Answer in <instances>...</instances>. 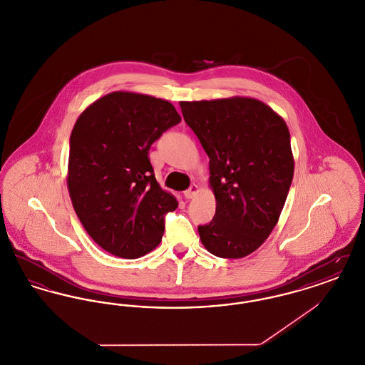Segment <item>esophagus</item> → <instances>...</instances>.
I'll use <instances>...</instances> for the list:
<instances>
[{"mask_svg":"<svg viewBox=\"0 0 365 365\" xmlns=\"http://www.w3.org/2000/svg\"><path fill=\"white\" fill-rule=\"evenodd\" d=\"M197 192H198V186L197 185H191L190 187L185 191V197L187 200H192L197 195Z\"/></svg>","mask_w":365,"mask_h":365,"instance_id":"obj_1","label":"esophagus"}]
</instances>
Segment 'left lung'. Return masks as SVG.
Segmentation results:
<instances>
[{"instance_id": "left-lung-1", "label": "left lung", "mask_w": 365, "mask_h": 365, "mask_svg": "<svg viewBox=\"0 0 365 365\" xmlns=\"http://www.w3.org/2000/svg\"><path fill=\"white\" fill-rule=\"evenodd\" d=\"M185 122L209 157L216 198L212 222L198 226L201 242L222 259L257 250L278 223L294 174L286 122L250 97L182 101Z\"/></svg>"}]
</instances>
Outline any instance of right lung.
Masks as SVG:
<instances>
[{
	"mask_svg": "<svg viewBox=\"0 0 365 365\" xmlns=\"http://www.w3.org/2000/svg\"><path fill=\"white\" fill-rule=\"evenodd\" d=\"M180 120L165 100L113 91L88 105L75 123L71 201L87 234L108 253L133 260L161 242L164 216L178 201L157 183L149 149Z\"/></svg>",
	"mask_w": 365,
	"mask_h": 365,
	"instance_id": "1",
	"label": "right lung"
}]
</instances>
